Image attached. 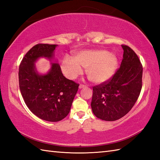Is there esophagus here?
<instances>
[{"label": "esophagus", "mask_w": 160, "mask_h": 160, "mask_svg": "<svg viewBox=\"0 0 160 160\" xmlns=\"http://www.w3.org/2000/svg\"><path fill=\"white\" fill-rule=\"evenodd\" d=\"M87 87V86L84 85V84H80L79 89H82V88H84V87Z\"/></svg>", "instance_id": "1"}]
</instances>
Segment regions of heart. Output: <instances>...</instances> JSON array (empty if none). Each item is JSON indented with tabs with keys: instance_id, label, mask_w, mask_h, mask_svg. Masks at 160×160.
<instances>
[{
	"instance_id": "heart-1",
	"label": "heart",
	"mask_w": 160,
	"mask_h": 160,
	"mask_svg": "<svg viewBox=\"0 0 160 160\" xmlns=\"http://www.w3.org/2000/svg\"><path fill=\"white\" fill-rule=\"evenodd\" d=\"M118 65L116 56L106 50H85L76 54L74 60L66 57L62 69L65 76L75 79L82 74L81 67L86 69L87 76L95 84L107 82L113 76Z\"/></svg>"
}]
</instances>
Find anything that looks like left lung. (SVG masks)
Instances as JSON below:
<instances>
[{
    "label": "left lung",
    "mask_w": 160,
    "mask_h": 160,
    "mask_svg": "<svg viewBox=\"0 0 160 160\" xmlns=\"http://www.w3.org/2000/svg\"><path fill=\"white\" fill-rule=\"evenodd\" d=\"M122 47L124 53L120 67L107 82L93 87V113L105 121L124 117L134 106L141 92L142 64L131 47Z\"/></svg>",
    "instance_id": "8db88e82"
}]
</instances>
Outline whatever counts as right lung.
Segmentation results:
<instances>
[{
  "label": "right lung",
  "instance_id": "obj_1",
  "mask_svg": "<svg viewBox=\"0 0 160 160\" xmlns=\"http://www.w3.org/2000/svg\"><path fill=\"white\" fill-rule=\"evenodd\" d=\"M57 45L39 43L30 49L19 66L20 93L29 109L37 117L49 122L62 120L69 114L79 84L63 76L58 64H52L45 76L35 71L40 57L52 58Z\"/></svg>",
  "mask_w": 160,
  "mask_h": 160
}]
</instances>
